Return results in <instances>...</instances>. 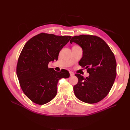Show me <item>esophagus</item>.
Masks as SVG:
<instances>
[{
    "label": "esophagus",
    "mask_w": 130,
    "mask_h": 130,
    "mask_svg": "<svg viewBox=\"0 0 130 130\" xmlns=\"http://www.w3.org/2000/svg\"><path fill=\"white\" fill-rule=\"evenodd\" d=\"M69 74H70V76H73L74 75V73L72 72H69Z\"/></svg>",
    "instance_id": "esophagus-1"
}]
</instances>
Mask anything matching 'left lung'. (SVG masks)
Returning a JSON list of instances; mask_svg holds the SVG:
<instances>
[{
  "instance_id": "1",
  "label": "left lung",
  "mask_w": 130,
  "mask_h": 130,
  "mask_svg": "<svg viewBox=\"0 0 130 130\" xmlns=\"http://www.w3.org/2000/svg\"><path fill=\"white\" fill-rule=\"evenodd\" d=\"M74 42L82 49V57L78 64L87 69L89 74L85 78L76 74L77 84L73 87L74 94L80 100L94 104L103 100L111 90L116 77L117 63L115 56L101 38L82 35L72 37Z\"/></svg>"
}]
</instances>
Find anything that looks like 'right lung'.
I'll use <instances>...</instances> for the list:
<instances>
[{
	"label": "right lung",
	"mask_w": 130,
	"mask_h": 130,
	"mask_svg": "<svg viewBox=\"0 0 130 130\" xmlns=\"http://www.w3.org/2000/svg\"><path fill=\"white\" fill-rule=\"evenodd\" d=\"M41 33L27 41L19 55L17 75L25 95L34 103L44 105L57 94V83L61 78H68L66 70L56 72L48 63L57 61L59 52L71 38Z\"/></svg>",
	"instance_id": "obj_1"
}]
</instances>
